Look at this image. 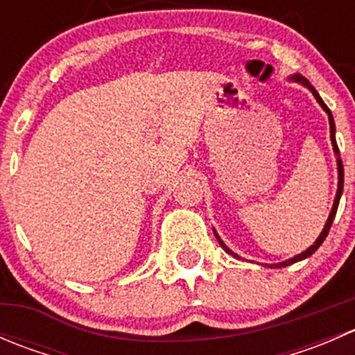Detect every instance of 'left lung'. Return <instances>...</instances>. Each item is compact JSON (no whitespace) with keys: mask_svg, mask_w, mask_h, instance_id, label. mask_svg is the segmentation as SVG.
<instances>
[{"mask_svg":"<svg viewBox=\"0 0 355 355\" xmlns=\"http://www.w3.org/2000/svg\"><path fill=\"white\" fill-rule=\"evenodd\" d=\"M290 78H292V80H295V82H300V84H302V85H306V87L309 89L311 92H313V96H314V98H316V101L320 103V105H321V108H323L324 111H327V114H328V120H330V139H331V146H333V151H335V155H336V166H338V189H336L335 202H333V207H331V213H330V216H328V220H327V225H324L323 232H321V234H320V237L316 239V242H314V244L311 245L309 249H306V250H304V252H300V254H297V256H293L292 259H287V261H284V263H278V264H271L270 268H285V266H288V264H293V263H297V261H302V259H306V257L313 256V254L316 252L318 249H320V245L323 244V242H324V239H327V235H328V232H330V228H331V223H333V218H335V214H336V209H338V202H340V198H342V192H343V163H342V159H340V151H338V146H336V141H335V121H333V114H331V111H330V108H328L327 105H324V101H323V99L320 98V94H318V91H316V89H314L313 85H311L309 82H307V78H304L302 75H299V73L292 75V77H290ZM214 235H216L218 242H220V245L223 247V250H225V252L232 254V256H234V257H239L237 254H235V252H232V250L228 249V247L223 244V241H221V239L218 237V234H216V232H214Z\"/></svg>","mask_w":355,"mask_h":355,"instance_id":"left-lung-1","label":"left lung"}]
</instances>
